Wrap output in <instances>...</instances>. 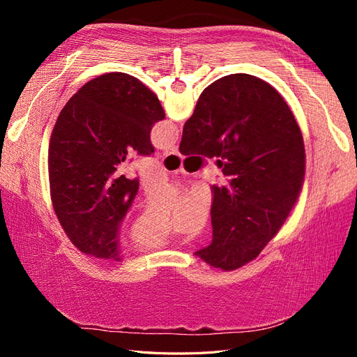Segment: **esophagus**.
Instances as JSON below:
<instances>
[{
	"mask_svg": "<svg viewBox=\"0 0 357 357\" xmlns=\"http://www.w3.org/2000/svg\"><path fill=\"white\" fill-rule=\"evenodd\" d=\"M164 155H178V147L174 146V144L165 147L164 149Z\"/></svg>",
	"mask_w": 357,
	"mask_h": 357,
	"instance_id": "obj_1",
	"label": "esophagus"
}]
</instances>
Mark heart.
I'll return each instance as SVG.
<instances>
[{
	"instance_id": "heart-1",
	"label": "heart",
	"mask_w": 357,
	"mask_h": 357,
	"mask_svg": "<svg viewBox=\"0 0 357 357\" xmlns=\"http://www.w3.org/2000/svg\"><path fill=\"white\" fill-rule=\"evenodd\" d=\"M168 236V229L162 231H149L137 225L132 231V240L138 247L152 248L164 243Z\"/></svg>"
}]
</instances>
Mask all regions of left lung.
Returning <instances> with one entry per match:
<instances>
[{
    "label": "left lung",
    "mask_w": 357,
    "mask_h": 357,
    "mask_svg": "<svg viewBox=\"0 0 357 357\" xmlns=\"http://www.w3.org/2000/svg\"><path fill=\"white\" fill-rule=\"evenodd\" d=\"M165 117L158 96L125 73L89 80L63 105L49 142V185L56 218L84 255L121 261L117 235L138 192L122 174L135 150L152 155V126Z\"/></svg>",
    "instance_id": "1"
}]
</instances>
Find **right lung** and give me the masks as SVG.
<instances>
[{
	"label": "right lung",
	"mask_w": 357,
	"mask_h": 357,
	"mask_svg": "<svg viewBox=\"0 0 357 357\" xmlns=\"http://www.w3.org/2000/svg\"><path fill=\"white\" fill-rule=\"evenodd\" d=\"M178 150L223 160V180L211 186L213 243L195 255L223 271L252 262L304 186V138L287 102L255 75H226L201 93Z\"/></svg>",
	"instance_id": "right-lung-1"
}]
</instances>
